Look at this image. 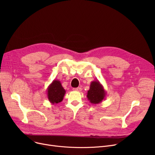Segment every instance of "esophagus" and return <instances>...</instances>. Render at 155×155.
<instances>
[{
  "instance_id": "obj_1",
  "label": "esophagus",
  "mask_w": 155,
  "mask_h": 155,
  "mask_svg": "<svg viewBox=\"0 0 155 155\" xmlns=\"http://www.w3.org/2000/svg\"><path fill=\"white\" fill-rule=\"evenodd\" d=\"M73 90L75 91H78V92H80L82 91V88L81 87H77V88H73Z\"/></svg>"
}]
</instances>
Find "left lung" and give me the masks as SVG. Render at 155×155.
<instances>
[{"label": "left lung", "instance_id": "left-lung-1", "mask_svg": "<svg viewBox=\"0 0 155 155\" xmlns=\"http://www.w3.org/2000/svg\"><path fill=\"white\" fill-rule=\"evenodd\" d=\"M105 95H106V92L99 80H94L91 83L87 97L91 104H98L102 102Z\"/></svg>", "mask_w": 155, "mask_h": 155}]
</instances>
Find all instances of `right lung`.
Here are the masks:
<instances>
[{"label":"right lung","mask_w":155,"mask_h":155,"mask_svg":"<svg viewBox=\"0 0 155 155\" xmlns=\"http://www.w3.org/2000/svg\"><path fill=\"white\" fill-rule=\"evenodd\" d=\"M47 97L48 101L52 104H57L61 102L64 96L66 91L62 87L60 81L54 80L51 84L48 87Z\"/></svg>","instance_id":"add662e5"}]
</instances>
